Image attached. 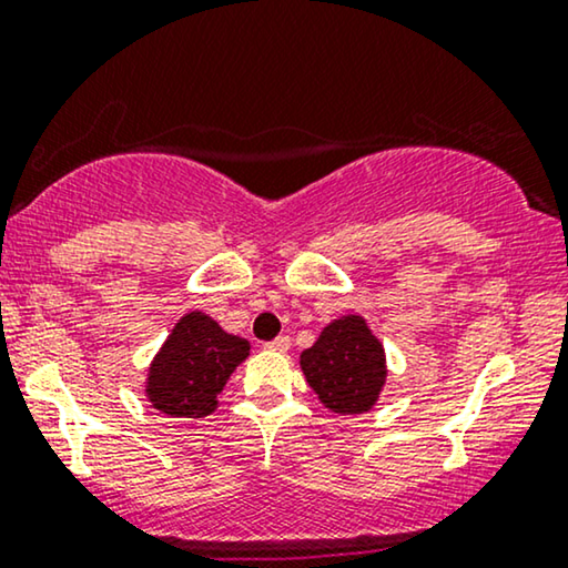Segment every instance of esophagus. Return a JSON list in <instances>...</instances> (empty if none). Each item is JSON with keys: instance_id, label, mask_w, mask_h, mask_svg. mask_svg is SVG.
I'll list each match as a JSON object with an SVG mask.
<instances>
[{"instance_id": "obj_1", "label": "esophagus", "mask_w": 568, "mask_h": 568, "mask_svg": "<svg viewBox=\"0 0 568 568\" xmlns=\"http://www.w3.org/2000/svg\"><path fill=\"white\" fill-rule=\"evenodd\" d=\"M290 346H292L290 336H276L274 341H268V344H263V348H268V352H286Z\"/></svg>"}]
</instances>
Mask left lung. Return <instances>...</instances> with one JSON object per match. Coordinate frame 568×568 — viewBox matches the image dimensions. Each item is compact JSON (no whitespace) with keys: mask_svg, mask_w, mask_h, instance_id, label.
<instances>
[{"mask_svg":"<svg viewBox=\"0 0 568 568\" xmlns=\"http://www.w3.org/2000/svg\"><path fill=\"white\" fill-rule=\"evenodd\" d=\"M310 387L336 414H364L385 383V352L362 317H344L300 356Z\"/></svg>","mask_w":568,"mask_h":568,"instance_id":"1","label":"left lung"}]
</instances>
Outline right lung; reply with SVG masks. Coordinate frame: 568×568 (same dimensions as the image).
Segmentation results:
<instances>
[{
	"label": "right lung",
	"mask_w": 568,
	"mask_h": 568,
	"mask_svg": "<svg viewBox=\"0 0 568 568\" xmlns=\"http://www.w3.org/2000/svg\"><path fill=\"white\" fill-rule=\"evenodd\" d=\"M251 344L230 336L204 313H189L175 325L150 369L146 395L165 416L201 418L216 408V395Z\"/></svg>",
	"instance_id": "add662e5"
}]
</instances>
